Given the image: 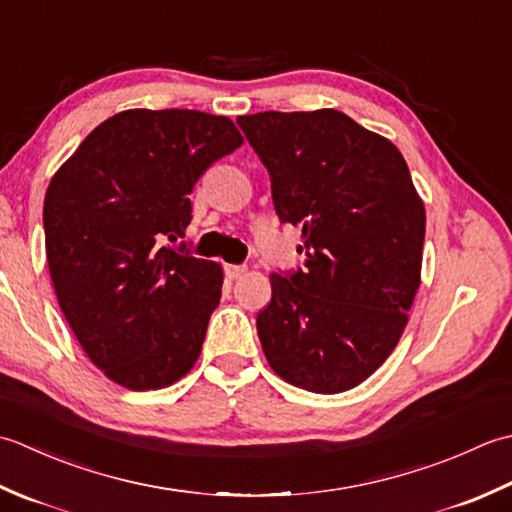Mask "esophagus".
Instances as JSON below:
<instances>
[{
    "label": "esophagus",
    "instance_id": "obj_1",
    "mask_svg": "<svg viewBox=\"0 0 512 512\" xmlns=\"http://www.w3.org/2000/svg\"><path fill=\"white\" fill-rule=\"evenodd\" d=\"M247 271V267L245 265H227L225 267V274H227V278H232V280H236V278H241L243 274Z\"/></svg>",
    "mask_w": 512,
    "mask_h": 512
}]
</instances>
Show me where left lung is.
Here are the masks:
<instances>
[{"mask_svg":"<svg viewBox=\"0 0 512 512\" xmlns=\"http://www.w3.org/2000/svg\"><path fill=\"white\" fill-rule=\"evenodd\" d=\"M271 176L305 267L271 274L256 318L269 367L314 393L358 387L391 356L420 287L426 212L395 145L344 112L236 119Z\"/></svg>","mask_w":512,"mask_h":512,"instance_id":"1","label":"left lung"}]
</instances>
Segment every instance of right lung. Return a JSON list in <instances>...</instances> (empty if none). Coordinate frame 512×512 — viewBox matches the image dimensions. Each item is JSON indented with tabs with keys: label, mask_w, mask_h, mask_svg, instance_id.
Wrapping results in <instances>:
<instances>
[{
	"label": "right lung",
	"mask_w": 512,
	"mask_h": 512,
	"mask_svg": "<svg viewBox=\"0 0 512 512\" xmlns=\"http://www.w3.org/2000/svg\"><path fill=\"white\" fill-rule=\"evenodd\" d=\"M243 145L232 119L123 110L52 176L46 258L90 362L130 391L170 387L201 356L223 267L163 245L185 236L201 174Z\"/></svg>",
	"instance_id": "1"
}]
</instances>
